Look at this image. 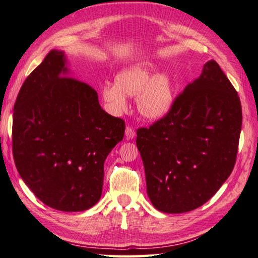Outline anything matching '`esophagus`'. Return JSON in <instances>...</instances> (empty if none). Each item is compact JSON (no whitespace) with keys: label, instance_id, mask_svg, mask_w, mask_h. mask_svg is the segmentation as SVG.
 <instances>
[{"label":"esophagus","instance_id":"esophagus-1","mask_svg":"<svg viewBox=\"0 0 258 258\" xmlns=\"http://www.w3.org/2000/svg\"><path fill=\"white\" fill-rule=\"evenodd\" d=\"M125 136L127 139H133L136 137V131L132 127V126H126V130H125Z\"/></svg>","mask_w":258,"mask_h":258}]
</instances>
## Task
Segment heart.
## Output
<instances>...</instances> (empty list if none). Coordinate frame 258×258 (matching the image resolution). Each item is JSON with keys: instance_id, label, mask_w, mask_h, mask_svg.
Returning a JSON list of instances; mask_svg holds the SVG:
<instances>
[{"instance_id": "1", "label": "heart", "mask_w": 258, "mask_h": 258, "mask_svg": "<svg viewBox=\"0 0 258 258\" xmlns=\"http://www.w3.org/2000/svg\"><path fill=\"white\" fill-rule=\"evenodd\" d=\"M102 99L113 113L127 108L128 96H137L139 112L147 119H159L170 111L174 102V83L167 73L155 76V65L138 63L118 72L114 83L101 88Z\"/></svg>"}]
</instances>
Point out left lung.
<instances>
[{"instance_id": "1", "label": "left lung", "mask_w": 258, "mask_h": 258, "mask_svg": "<svg viewBox=\"0 0 258 258\" xmlns=\"http://www.w3.org/2000/svg\"><path fill=\"white\" fill-rule=\"evenodd\" d=\"M241 125L238 92L209 60L164 117L137 131L153 206L181 214L209 201L235 165Z\"/></svg>"}]
</instances>
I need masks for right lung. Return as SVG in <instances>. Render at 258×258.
<instances>
[{"label": "right lung", "instance_id": "right-lung-1", "mask_svg": "<svg viewBox=\"0 0 258 258\" xmlns=\"http://www.w3.org/2000/svg\"><path fill=\"white\" fill-rule=\"evenodd\" d=\"M51 50L26 78L14 107L12 153L20 177L52 209L77 212L101 198L104 161L125 121L101 108L95 89L69 77Z\"/></svg>", "mask_w": 258, "mask_h": 258}]
</instances>
